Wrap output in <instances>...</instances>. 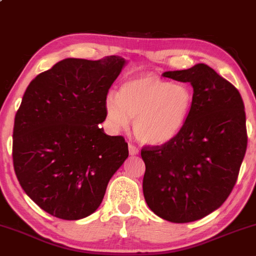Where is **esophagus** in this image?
<instances>
[{
	"label": "esophagus",
	"instance_id": "esophagus-1",
	"mask_svg": "<svg viewBox=\"0 0 256 256\" xmlns=\"http://www.w3.org/2000/svg\"><path fill=\"white\" fill-rule=\"evenodd\" d=\"M128 152H130V155H137L140 150H138V148L134 144H128Z\"/></svg>",
	"mask_w": 256,
	"mask_h": 256
}]
</instances>
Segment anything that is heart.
I'll use <instances>...</instances> for the list:
<instances>
[{
    "mask_svg": "<svg viewBox=\"0 0 256 256\" xmlns=\"http://www.w3.org/2000/svg\"><path fill=\"white\" fill-rule=\"evenodd\" d=\"M192 107V94L185 84H171L154 73L128 79L119 92L107 94L104 110L114 130H125L134 119L140 142L161 146L183 130Z\"/></svg>",
    "mask_w": 256,
    "mask_h": 256,
    "instance_id": "heart-1",
    "label": "heart"
}]
</instances>
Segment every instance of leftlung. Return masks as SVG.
Listing matches in <instances>:
<instances>
[{"mask_svg": "<svg viewBox=\"0 0 256 256\" xmlns=\"http://www.w3.org/2000/svg\"><path fill=\"white\" fill-rule=\"evenodd\" d=\"M164 77L192 85V107L171 142L144 146L143 194L160 218L190 222L228 198L246 155V112L238 90L204 64Z\"/></svg>", "mask_w": 256, "mask_h": 256, "instance_id": "1", "label": "left lung"}]
</instances>
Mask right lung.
I'll return each mask as SVG.
<instances>
[{"mask_svg": "<svg viewBox=\"0 0 256 256\" xmlns=\"http://www.w3.org/2000/svg\"><path fill=\"white\" fill-rule=\"evenodd\" d=\"M126 61L64 58L40 73L16 114L13 165L34 204L56 218L95 212L110 179L128 156L122 136H108L104 98Z\"/></svg>", "mask_w": 256, "mask_h": 256, "instance_id": "right-lung-1", "label": "right lung"}]
</instances>
